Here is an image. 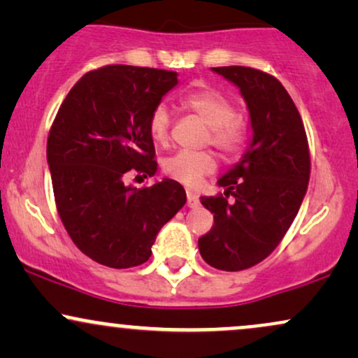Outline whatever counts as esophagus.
<instances>
[{"mask_svg":"<svg viewBox=\"0 0 358 358\" xmlns=\"http://www.w3.org/2000/svg\"><path fill=\"white\" fill-rule=\"evenodd\" d=\"M187 205L190 208H195L200 205V199L193 192H187Z\"/></svg>","mask_w":358,"mask_h":358,"instance_id":"esophagus-1","label":"esophagus"}]
</instances>
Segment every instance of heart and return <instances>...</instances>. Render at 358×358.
Wrapping results in <instances>:
<instances>
[{
    "mask_svg": "<svg viewBox=\"0 0 358 358\" xmlns=\"http://www.w3.org/2000/svg\"><path fill=\"white\" fill-rule=\"evenodd\" d=\"M183 109L199 116L208 126L207 143L215 146L225 156H234L242 150L245 141V124L237 116L234 102L217 89H199L182 99ZM171 114L165 104L151 110L148 131L156 145L166 146L170 141ZM215 158L210 151H180L163 162V170L170 178L195 187L205 175L215 170Z\"/></svg>",
    "mask_w": 358,
    "mask_h": 358,
    "instance_id": "obj_1",
    "label": "heart"
}]
</instances>
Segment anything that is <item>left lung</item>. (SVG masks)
Returning <instances> with one entry per match:
<instances>
[{
  "instance_id": "8db88e82",
  "label": "left lung",
  "mask_w": 358,
  "mask_h": 358,
  "mask_svg": "<svg viewBox=\"0 0 358 358\" xmlns=\"http://www.w3.org/2000/svg\"><path fill=\"white\" fill-rule=\"evenodd\" d=\"M212 71L241 89L252 141L217 182L225 192L200 199L213 225L199 249L212 268L242 271L264 261L293 224L310 180V148L296 106L276 77L241 65Z\"/></svg>"
}]
</instances>
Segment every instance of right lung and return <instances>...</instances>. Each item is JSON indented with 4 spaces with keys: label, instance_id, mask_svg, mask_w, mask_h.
<instances>
[{
    "label": "right lung",
    "instance_id": "right-lung-1",
    "mask_svg": "<svg viewBox=\"0 0 358 358\" xmlns=\"http://www.w3.org/2000/svg\"><path fill=\"white\" fill-rule=\"evenodd\" d=\"M176 84V72L106 65L73 85L53 119L47 162L57 212L73 244L102 266L146 262L156 234L187 202L175 180L126 185L129 173H156L148 119Z\"/></svg>",
    "mask_w": 358,
    "mask_h": 358
}]
</instances>
